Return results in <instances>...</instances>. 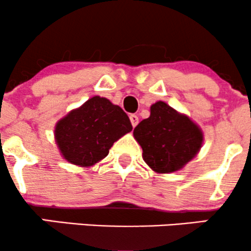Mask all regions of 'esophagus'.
I'll return each instance as SVG.
<instances>
[{"instance_id": "obj_1", "label": "esophagus", "mask_w": 251, "mask_h": 251, "mask_svg": "<svg viewBox=\"0 0 251 251\" xmlns=\"http://www.w3.org/2000/svg\"><path fill=\"white\" fill-rule=\"evenodd\" d=\"M129 120H131V124L133 127H135L138 125V123H139V118H138V116H135V114H131L129 116Z\"/></svg>"}]
</instances>
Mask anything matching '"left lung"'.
I'll return each instance as SVG.
<instances>
[{"instance_id": "1", "label": "left lung", "mask_w": 251, "mask_h": 251, "mask_svg": "<svg viewBox=\"0 0 251 251\" xmlns=\"http://www.w3.org/2000/svg\"><path fill=\"white\" fill-rule=\"evenodd\" d=\"M150 112L133 131L144 162L157 174L179 171L200 152L203 131L191 118L164 101L153 103Z\"/></svg>"}]
</instances>
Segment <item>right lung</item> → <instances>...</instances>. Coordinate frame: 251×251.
Returning <instances> with one entry per match:
<instances>
[{
  "instance_id": "obj_1",
  "label": "right lung",
  "mask_w": 251,
  "mask_h": 251,
  "mask_svg": "<svg viewBox=\"0 0 251 251\" xmlns=\"http://www.w3.org/2000/svg\"><path fill=\"white\" fill-rule=\"evenodd\" d=\"M131 131L127 114L106 98L96 96L61 118L54 137L67 162L89 168L102 160L114 142Z\"/></svg>"
}]
</instances>
